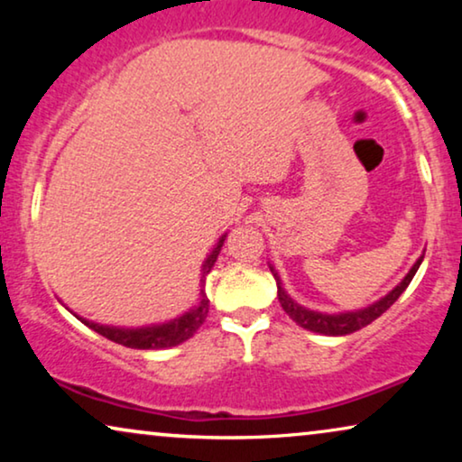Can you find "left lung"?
Here are the masks:
<instances>
[{"label": "left lung", "mask_w": 462, "mask_h": 462, "mask_svg": "<svg viewBox=\"0 0 462 462\" xmlns=\"http://www.w3.org/2000/svg\"><path fill=\"white\" fill-rule=\"evenodd\" d=\"M422 258H425V254L419 256V261L412 264V269L408 271L406 277H403V280L397 283V286L391 290L389 294H384L383 299H378L376 302H372V305L364 307V309H356V311H343V313H321V311H313V309L302 307L300 302H296L292 296L286 292V288H283V283H282V277L275 271L273 264H269V269H271V273H273L275 283H277V299H280V305L283 311L290 315V319L296 321L300 328H305V330L326 334V337H345V334L357 332L368 324H372V321H374L376 318H381V315L387 311V309L393 305L397 299H400L403 290L408 288V283L412 282L416 271H419Z\"/></svg>", "instance_id": "left-lung-1"}]
</instances>
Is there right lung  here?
I'll use <instances>...</instances> for the list:
<instances>
[{
    "mask_svg": "<svg viewBox=\"0 0 462 462\" xmlns=\"http://www.w3.org/2000/svg\"><path fill=\"white\" fill-rule=\"evenodd\" d=\"M226 233L218 237V242L210 250V254L206 256L204 264H201V280H199V299L195 305L185 311L179 318L163 321V324H151V326H141V328H122V326H105L97 324V321H90L86 318H79L75 315L81 324L92 328L94 332L103 334L105 338L113 340V343L130 346V349H168V346H176L185 343L187 338H191L195 332L199 330V326L206 321L208 309H210V300L206 296V277L210 273L214 263L220 254V248H223Z\"/></svg>",
    "mask_w": 462,
    "mask_h": 462,
    "instance_id": "right-lung-1",
    "label": "right lung"
}]
</instances>
